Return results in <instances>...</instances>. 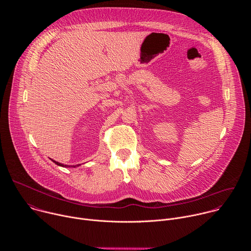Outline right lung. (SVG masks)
Returning a JSON list of instances; mask_svg holds the SVG:
<instances>
[{
	"label": "right lung",
	"mask_w": 251,
	"mask_h": 251,
	"mask_svg": "<svg viewBox=\"0 0 251 251\" xmlns=\"http://www.w3.org/2000/svg\"><path fill=\"white\" fill-rule=\"evenodd\" d=\"M51 160V159H50ZM54 164H56L57 166H60V167H65V168H69L70 166H68V165H63V164H60V163H58V162H56V161H53V160H51ZM80 165V164H79ZM79 165H76V166H79ZM76 166H74V167H76ZM71 167H73V166H71Z\"/></svg>",
	"instance_id": "1"
}]
</instances>
